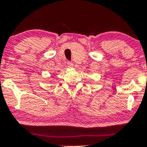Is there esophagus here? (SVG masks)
Listing matches in <instances>:
<instances>
[{
    "mask_svg": "<svg viewBox=\"0 0 147 147\" xmlns=\"http://www.w3.org/2000/svg\"><path fill=\"white\" fill-rule=\"evenodd\" d=\"M67 65L69 66V67H72V66H73V64H72V62H69H69H67Z\"/></svg>",
    "mask_w": 147,
    "mask_h": 147,
    "instance_id": "obj_1",
    "label": "esophagus"
}]
</instances>
